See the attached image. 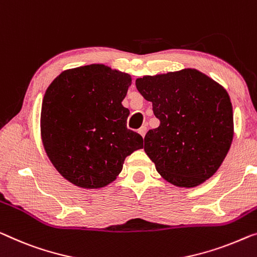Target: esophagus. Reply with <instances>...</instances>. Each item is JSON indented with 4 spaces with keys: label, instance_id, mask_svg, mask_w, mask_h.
Wrapping results in <instances>:
<instances>
[{
    "label": "esophagus",
    "instance_id": "34e87169",
    "mask_svg": "<svg viewBox=\"0 0 257 257\" xmlns=\"http://www.w3.org/2000/svg\"><path fill=\"white\" fill-rule=\"evenodd\" d=\"M147 130H148V128L145 127V125H143V127H141V128L139 129V134H140V135H141L142 137H144L145 134H147Z\"/></svg>",
    "mask_w": 257,
    "mask_h": 257
}]
</instances>
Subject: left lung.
<instances>
[{
    "label": "left lung",
    "instance_id": "8db88e82",
    "mask_svg": "<svg viewBox=\"0 0 257 257\" xmlns=\"http://www.w3.org/2000/svg\"><path fill=\"white\" fill-rule=\"evenodd\" d=\"M136 87L160 124L144 151L172 185L191 188L211 178L231 148L234 125L227 91L196 69L143 76Z\"/></svg>",
    "mask_w": 257,
    "mask_h": 257
}]
</instances>
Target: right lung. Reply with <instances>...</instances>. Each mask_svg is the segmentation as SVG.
<instances>
[{"label": "right lung", "mask_w": 257, "mask_h": 257, "mask_svg": "<svg viewBox=\"0 0 257 257\" xmlns=\"http://www.w3.org/2000/svg\"><path fill=\"white\" fill-rule=\"evenodd\" d=\"M132 76L105 64L68 69L47 87L40 116L41 140L49 160L72 185L86 189L113 182L125 157L143 148L127 129L122 106Z\"/></svg>", "instance_id": "obj_1"}]
</instances>
